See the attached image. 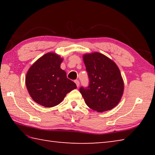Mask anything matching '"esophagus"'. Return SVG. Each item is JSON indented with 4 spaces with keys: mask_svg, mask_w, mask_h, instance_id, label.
Masks as SVG:
<instances>
[{
    "mask_svg": "<svg viewBox=\"0 0 155 155\" xmlns=\"http://www.w3.org/2000/svg\"><path fill=\"white\" fill-rule=\"evenodd\" d=\"M74 82H75V83H76V85H77V87H79V81H78V80H76L75 81H74Z\"/></svg>",
    "mask_w": 155,
    "mask_h": 155,
    "instance_id": "esophagus-1",
    "label": "esophagus"
}]
</instances>
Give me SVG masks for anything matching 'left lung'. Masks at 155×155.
Masks as SVG:
<instances>
[{"mask_svg":"<svg viewBox=\"0 0 155 155\" xmlns=\"http://www.w3.org/2000/svg\"><path fill=\"white\" fill-rule=\"evenodd\" d=\"M90 78L87 88H80L84 101L90 109L104 112L114 109L124 93V81L116 64L98 52L83 55Z\"/></svg>","mask_w":155,"mask_h":155,"instance_id":"left-lung-1","label":"left lung"}]
</instances>
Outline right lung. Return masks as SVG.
<instances>
[{
	"instance_id": "1",
	"label": "right lung",
	"mask_w": 155,
	"mask_h": 155,
	"mask_svg": "<svg viewBox=\"0 0 155 155\" xmlns=\"http://www.w3.org/2000/svg\"><path fill=\"white\" fill-rule=\"evenodd\" d=\"M64 59L47 52L29 68L25 77L28 94L36 103L52 107L61 103L68 93L77 88L61 68Z\"/></svg>"
}]
</instances>
